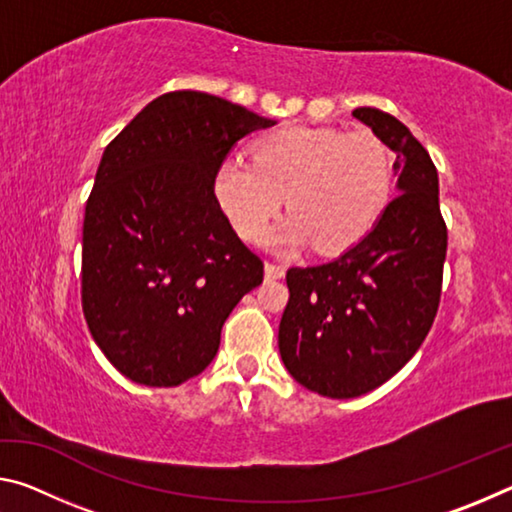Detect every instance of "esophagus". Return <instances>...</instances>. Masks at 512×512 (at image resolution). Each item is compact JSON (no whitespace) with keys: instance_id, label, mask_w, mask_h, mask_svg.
<instances>
[{"instance_id":"obj_1","label":"esophagus","mask_w":512,"mask_h":512,"mask_svg":"<svg viewBox=\"0 0 512 512\" xmlns=\"http://www.w3.org/2000/svg\"><path fill=\"white\" fill-rule=\"evenodd\" d=\"M284 273H287V268L280 266V264H271V262H266V266H264V275H266V280H282Z\"/></svg>"}]
</instances>
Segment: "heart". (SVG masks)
<instances>
[{"instance_id":"b5f03b06","label":"heart","mask_w":512,"mask_h":512,"mask_svg":"<svg viewBox=\"0 0 512 512\" xmlns=\"http://www.w3.org/2000/svg\"><path fill=\"white\" fill-rule=\"evenodd\" d=\"M393 187V153L368 131L336 133L289 126L264 135L253 160H223L214 176L216 203L241 237L259 241L287 196L289 219L268 244L320 253L357 244L384 212Z\"/></svg>"}]
</instances>
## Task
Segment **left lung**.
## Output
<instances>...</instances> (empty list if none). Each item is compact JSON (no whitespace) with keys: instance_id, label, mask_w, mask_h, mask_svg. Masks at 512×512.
<instances>
[{"instance_id":"left-lung-1","label":"left lung","mask_w":512,"mask_h":512,"mask_svg":"<svg viewBox=\"0 0 512 512\" xmlns=\"http://www.w3.org/2000/svg\"><path fill=\"white\" fill-rule=\"evenodd\" d=\"M352 117L395 153L397 196L341 257L289 268L277 334L291 377L332 400L375 391L418 352L436 318L447 253L429 153L388 112L357 108Z\"/></svg>"}]
</instances>
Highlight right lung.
<instances>
[{
	"instance_id": "add662e5",
	"label": "right lung",
	"mask_w": 512,
	"mask_h": 512,
	"mask_svg": "<svg viewBox=\"0 0 512 512\" xmlns=\"http://www.w3.org/2000/svg\"><path fill=\"white\" fill-rule=\"evenodd\" d=\"M273 124L180 90L153 99L103 151L83 221V314L135 384L201 375L225 318L262 284V259L216 203L214 176L241 137Z\"/></svg>"
}]
</instances>
